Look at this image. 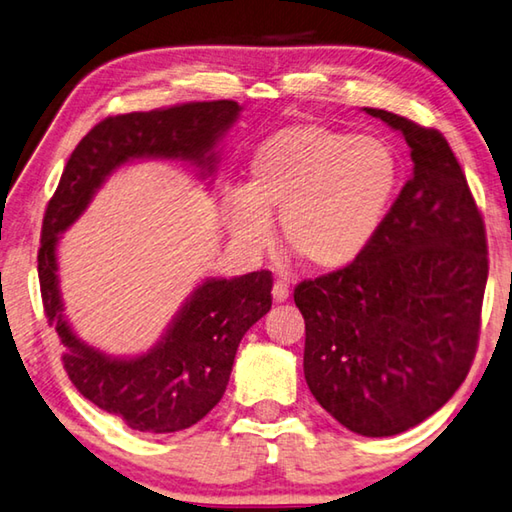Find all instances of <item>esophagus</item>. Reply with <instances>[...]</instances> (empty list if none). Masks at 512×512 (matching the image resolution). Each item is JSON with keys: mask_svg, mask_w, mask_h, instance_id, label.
<instances>
[{"mask_svg": "<svg viewBox=\"0 0 512 512\" xmlns=\"http://www.w3.org/2000/svg\"><path fill=\"white\" fill-rule=\"evenodd\" d=\"M288 293H291V288H288V284L284 280H277L273 284V300L280 304V302H286L288 300Z\"/></svg>", "mask_w": 512, "mask_h": 512, "instance_id": "1", "label": "esophagus"}]
</instances>
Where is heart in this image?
Segmentation results:
<instances>
[{
  "mask_svg": "<svg viewBox=\"0 0 512 512\" xmlns=\"http://www.w3.org/2000/svg\"><path fill=\"white\" fill-rule=\"evenodd\" d=\"M401 185V159L385 138L322 123H295L259 143L246 192L226 197L228 228L241 246L282 244L315 271H338L374 244Z\"/></svg>",
  "mask_w": 512,
  "mask_h": 512,
  "instance_id": "obj_1",
  "label": "heart"
}]
</instances>
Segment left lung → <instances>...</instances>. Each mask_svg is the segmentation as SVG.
Here are the masks:
<instances>
[{
  "instance_id": "1",
  "label": "left lung",
  "mask_w": 512,
  "mask_h": 512,
  "mask_svg": "<svg viewBox=\"0 0 512 512\" xmlns=\"http://www.w3.org/2000/svg\"><path fill=\"white\" fill-rule=\"evenodd\" d=\"M414 172L365 253L295 286L304 378L362 436H394L450 401L477 353L488 282L486 226L457 156L432 127L385 109Z\"/></svg>"
}]
</instances>
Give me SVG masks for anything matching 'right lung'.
<instances>
[{
	"instance_id": "1",
	"label": "right lung",
	"mask_w": 512,
	"mask_h": 512,
	"mask_svg": "<svg viewBox=\"0 0 512 512\" xmlns=\"http://www.w3.org/2000/svg\"><path fill=\"white\" fill-rule=\"evenodd\" d=\"M239 109L235 100L183 102L100 120L69 156L44 212L37 275L44 313L64 345V371L87 401L138 432L185 430L221 401L241 338L271 309L273 275L255 271L232 280H206L176 313L159 345L136 358H109L82 342L64 320L55 259L58 235L127 161L181 159L212 174L217 161L212 150Z\"/></svg>"
}]
</instances>
